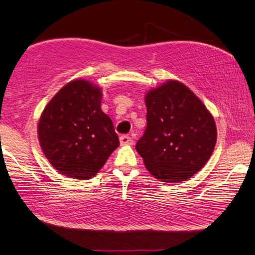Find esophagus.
<instances>
[{"mask_svg":"<svg viewBox=\"0 0 255 255\" xmlns=\"http://www.w3.org/2000/svg\"><path fill=\"white\" fill-rule=\"evenodd\" d=\"M119 140H120V145L122 146H126V145H132V139L129 136H127V135H123V136H120V138H119Z\"/></svg>","mask_w":255,"mask_h":255,"instance_id":"esophagus-1","label":"esophagus"}]
</instances>
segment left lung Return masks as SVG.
<instances>
[{
    "label": "left lung",
    "instance_id": "1",
    "mask_svg": "<svg viewBox=\"0 0 255 255\" xmlns=\"http://www.w3.org/2000/svg\"><path fill=\"white\" fill-rule=\"evenodd\" d=\"M147 127L136 143L146 168L165 183L191 178L214 150L217 131L212 114L182 82L168 80L145 96Z\"/></svg>",
    "mask_w": 255,
    "mask_h": 255
}]
</instances>
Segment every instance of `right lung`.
<instances>
[{
    "instance_id": "right-lung-1",
    "label": "right lung",
    "mask_w": 255,
    "mask_h": 255,
    "mask_svg": "<svg viewBox=\"0 0 255 255\" xmlns=\"http://www.w3.org/2000/svg\"><path fill=\"white\" fill-rule=\"evenodd\" d=\"M101 98L98 86L77 79L45 106L38 137L44 156L60 174L92 178L119 146L112 119L101 110Z\"/></svg>"
}]
</instances>
